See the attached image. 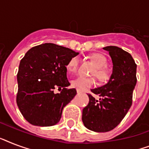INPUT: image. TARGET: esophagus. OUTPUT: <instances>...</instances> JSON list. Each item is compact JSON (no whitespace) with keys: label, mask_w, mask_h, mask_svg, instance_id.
<instances>
[{"label":"esophagus","mask_w":149,"mask_h":149,"mask_svg":"<svg viewBox=\"0 0 149 149\" xmlns=\"http://www.w3.org/2000/svg\"><path fill=\"white\" fill-rule=\"evenodd\" d=\"M77 93H81V91H79V90H77Z\"/></svg>","instance_id":"obj_1"}]
</instances>
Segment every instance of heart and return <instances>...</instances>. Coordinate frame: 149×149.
<instances>
[{"label": "heart", "instance_id": "heart-1", "mask_svg": "<svg viewBox=\"0 0 149 149\" xmlns=\"http://www.w3.org/2000/svg\"><path fill=\"white\" fill-rule=\"evenodd\" d=\"M90 58L96 66V70L93 72V75L96 76V77L100 81H107L110 78V72L104 67L107 64L106 58L101 54L95 53L91 55ZM78 64H79V58L75 56L71 58L68 63L67 70L70 72H75L77 70ZM94 85H95V79L93 78L79 77L71 81V86L79 91H85L86 89L91 88Z\"/></svg>", "mask_w": 149, "mask_h": 149}]
</instances>
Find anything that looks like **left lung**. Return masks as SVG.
I'll list each match as a JSON object with an SVG mask.
<instances>
[{"label":"left lung","mask_w":149,"mask_h":149,"mask_svg":"<svg viewBox=\"0 0 149 149\" xmlns=\"http://www.w3.org/2000/svg\"><path fill=\"white\" fill-rule=\"evenodd\" d=\"M103 49L111 56L112 74L105 85L91 90L100 98L88 94L90 101L82 114L84 126L96 132H110L120 124L132 106L137 83V65L132 55L117 46Z\"/></svg>","instance_id":"obj_1"}]
</instances>
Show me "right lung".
I'll return each mask as SVG.
<instances>
[{"instance_id":"obj_1","label":"right lung","mask_w":149,"mask_h":149,"mask_svg":"<svg viewBox=\"0 0 149 149\" xmlns=\"http://www.w3.org/2000/svg\"><path fill=\"white\" fill-rule=\"evenodd\" d=\"M79 52L53 43L31 48L20 62L17 75V104L25 120L36 126L49 127L59 121L64 107L76 94L66 89L68 63ZM56 88H61L55 94Z\"/></svg>"}]
</instances>
